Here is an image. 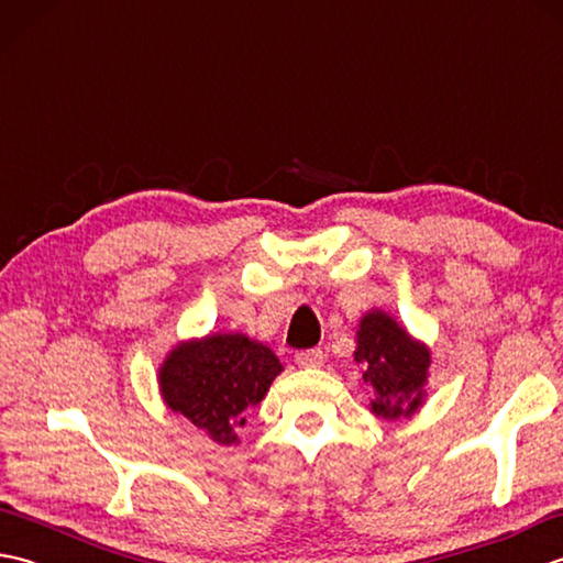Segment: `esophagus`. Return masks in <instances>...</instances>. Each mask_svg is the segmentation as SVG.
<instances>
[{"mask_svg":"<svg viewBox=\"0 0 563 563\" xmlns=\"http://www.w3.org/2000/svg\"><path fill=\"white\" fill-rule=\"evenodd\" d=\"M295 361L300 367H321L324 365V351L321 349H307L295 355Z\"/></svg>","mask_w":563,"mask_h":563,"instance_id":"obj_1","label":"esophagus"}]
</instances>
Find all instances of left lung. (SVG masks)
<instances>
[{
	"label": "left lung",
	"mask_w": 563,
	"mask_h": 563,
	"mask_svg": "<svg viewBox=\"0 0 563 563\" xmlns=\"http://www.w3.org/2000/svg\"><path fill=\"white\" fill-rule=\"evenodd\" d=\"M355 339L353 357L363 365V379L375 389L369 411L385 421L411 418L426 399L428 345L411 339L409 331L382 309L361 319Z\"/></svg>",
	"instance_id": "obj_1"
}]
</instances>
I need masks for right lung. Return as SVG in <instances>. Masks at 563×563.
Here are the masks:
<instances>
[{"label":"right lung","instance_id":"obj_1","mask_svg":"<svg viewBox=\"0 0 563 563\" xmlns=\"http://www.w3.org/2000/svg\"><path fill=\"white\" fill-rule=\"evenodd\" d=\"M283 373L275 353L244 333L184 341L159 367L164 404L220 442H239L236 428Z\"/></svg>","mask_w":563,"mask_h":563}]
</instances>
